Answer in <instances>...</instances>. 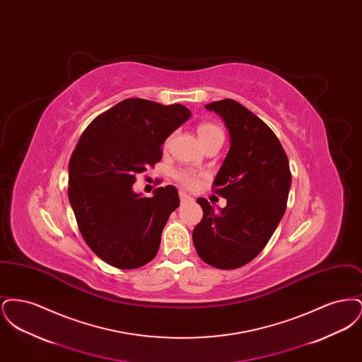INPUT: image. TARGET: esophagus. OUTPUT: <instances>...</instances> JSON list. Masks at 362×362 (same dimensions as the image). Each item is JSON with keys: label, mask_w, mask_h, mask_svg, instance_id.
Wrapping results in <instances>:
<instances>
[{"label": "esophagus", "mask_w": 362, "mask_h": 362, "mask_svg": "<svg viewBox=\"0 0 362 362\" xmlns=\"http://www.w3.org/2000/svg\"><path fill=\"white\" fill-rule=\"evenodd\" d=\"M179 195H180V202H182V204H187L189 201H192L191 197H189L186 192H180Z\"/></svg>", "instance_id": "obj_1"}]
</instances>
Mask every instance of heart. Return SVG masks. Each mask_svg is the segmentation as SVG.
Instances as JSON below:
<instances>
[{"label":"heart","instance_id":"b5f03b06","mask_svg":"<svg viewBox=\"0 0 362 362\" xmlns=\"http://www.w3.org/2000/svg\"><path fill=\"white\" fill-rule=\"evenodd\" d=\"M198 136L201 138L202 144H206L207 141H211L214 138H224V132L220 126H217L214 123L204 122L198 126ZM171 138L173 136H170L164 141V145H163L164 149H167L170 146ZM175 179L185 189H194L198 187V185L201 182V175L192 170H182V171L175 173Z\"/></svg>","mask_w":362,"mask_h":362}]
</instances>
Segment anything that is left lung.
<instances>
[{
  "instance_id": "8db88e82",
  "label": "left lung",
  "mask_w": 362,
  "mask_h": 362,
  "mask_svg": "<svg viewBox=\"0 0 362 362\" xmlns=\"http://www.w3.org/2000/svg\"><path fill=\"white\" fill-rule=\"evenodd\" d=\"M230 134V148L213 182V191L226 199L214 210L205 198L192 230L195 250L205 263L233 270L247 264L273 236L286 210L292 173L289 160L274 132L240 103L224 99L206 104Z\"/></svg>"
}]
</instances>
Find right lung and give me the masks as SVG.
I'll list each match as a JSON object with an SVG mask.
<instances>
[{"label": "right lung", "instance_id": "obj_1", "mask_svg": "<svg viewBox=\"0 0 362 362\" xmlns=\"http://www.w3.org/2000/svg\"><path fill=\"white\" fill-rule=\"evenodd\" d=\"M189 117L182 104L126 99L81 134L70 157L68 194L81 236L105 263L132 270L155 258L179 194L167 186L142 198L132 187L138 173L161 160L163 142Z\"/></svg>", "mask_w": 362, "mask_h": 362}]
</instances>
